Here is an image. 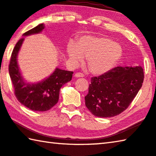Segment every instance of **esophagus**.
Instances as JSON below:
<instances>
[{
    "mask_svg": "<svg viewBox=\"0 0 156 156\" xmlns=\"http://www.w3.org/2000/svg\"><path fill=\"white\" fill-rule=\"evenodd\" d=\"M74 76L76 78H83V77H84V75L81 73H76Z\"/></svg>",
    "mask_w": 156,
    "mask_h": 156,
    "instance_id": "obj_1",
    "label": "esophagus"
}]
</instances>
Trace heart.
Listing matches in <instances>:
<instances>
[{"label": "heart", "mask_w": 156, "mask_h": 156, "mask_svg": "<svg viewBox=\"0 0 156 156\" xmlns=\"http://www.w3.org/2000/svg\"><path fill=\"white\" fill-rule=\"evenodd\" d=\"M69 59L77 65L87 58V65L91 73L100 76L110 72L119 61L122 49L119 44L104 36L85 35L74 44L67 47Z\"/></svg>", "instance_id": "heart-1"}]
</instances>
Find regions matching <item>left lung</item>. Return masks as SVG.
I'll list each match as a JSON object with an SVG mask.
<instances>
[{
    "label": "left lung",
    "mask_w": 156,
    "mask_h": 156,
    "mask_svg": "<svg viewBox=\"0 0 156 156\" xmlns=\"http://www.w3.org/2000/svg\"><path fill=\"white\" fill-rule=\"evenodd\" d=\"M141 66L112 69L107 73L91 79L85 105L97 117L110 118L126 109L142 86Z\"/></svg>",
    "instance_id": "left-lung-1"
}]
</instances>
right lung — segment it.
<instances>
[{
  "instance_id": "add662e5",
  "label": "right lung",
  "mask_w": 156,
  "mask_h": 156,
  "mask_svg": "<svg viewBox=\"0 0 156 156\" xmlns=\"http://www.w3.org/2000/svg\"><path fill=\"white\" fill-rule=\"evenodd\" d=\"M44 28V25L41 23L23 34V36L40 34ZM24 41L25 38H22L15 45L9 66V73L15 95L18 101L28 109L37 112H46L58 101L60 89L72 80L73 72L56 67L51 74L43 80L37 83L26 81L18 63V55Z\"/></svg>"
}]
</instances>
